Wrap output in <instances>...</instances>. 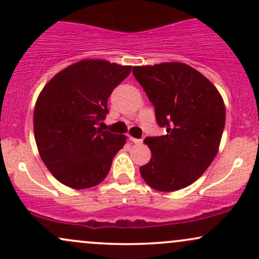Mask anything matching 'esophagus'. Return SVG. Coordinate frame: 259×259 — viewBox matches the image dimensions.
Returning a JSON list of instances; mask_svg holds the SVG:
<instances>
[{
  "label": "esophagus",
  "mask_w": 259,
  "mask_h": 259,
  "mask_svg": "<svg viewBox=\"0 0 259 259\" xmlns=\"http://www.w3.org/2000/svg\"><path fill=\"white\" fill-rule=\"evenodd\" d=\"M130 140H132V141L134 142V144H136V145L142 144V140H141V139H134V138H130Z\"/></svg>",
  "instance_id": "34e87169"
}]
</instances>
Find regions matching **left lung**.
<instances>
[{
	"instance_id": "8db88e82",
	"label": "left lung",
	"mask_w": 259,
	"mask_h": 259,
	"mask_svg": "<svg viewBox=\"0 0 259 259\" xmlns=\"http://www.w3.org/2000/svg\"><path fill=\"white\" fill-rule=\"evenodd\" d=\"M133 74L165 130L144 140L152 156L140 167L142 179L163 192L191 185L218 152L225 125L221 94L206 76L179 62L134 67Z\"/></svg>"
}]
</instances>
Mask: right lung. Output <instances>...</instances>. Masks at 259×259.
<instances>
[{
	"label": "right lung",
	"mask_w": 259,
	"mask_h": 259,
	"mask_svg": "<svg viewBox=\"0 0 259 259\" xmlns=\"http://www.w3.org/2000/svg\"><path fill=\"white\" fill-rule=\"evenodd\" d=\"M130 65L84 59L47 82L36 101L34 134L45 165L59 183L81 190L102 183L125 136L102 130L108 97Z\"/></svg>",
	"instance_id": "obj_1"
}]
</instances>
